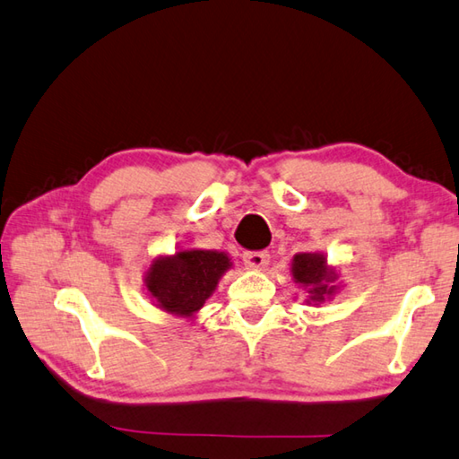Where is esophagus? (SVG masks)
<instances>
[{
  "label": "esophagus",
  "mask_w": 459,
  "mask_h": 459,
  "mask_svg": "<svg viewBox=\"0 0 459 459\" xmlns=\"http://www.w3.org/2000/svg\"><path fill=\"white\" fill-rule=\"evenodd\" d=\"M270 262V254L267 252H246L244 254V264L247 270H262Z\"/></svg>",
  "instance_id": "obj_1"
}]
</instances>
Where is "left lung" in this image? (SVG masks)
<instances>
[{"label": "left lung", "mask_w": 459, "mask_h": 459, "mask_svg": "<svg viewBox=\"0 0 459 459\" xmlns=\"http://www.w3.org/2000/svg\"><path fill=\"white\" fill-rule=\"evenodd\" d=\"M293 281L307 291V304L319 306L325 299H332L337 293L335 280L340 278L335 267L327 265V257L319 252L296 254L291 259Z\"/></svg>", "instance_id": "left-lung-1"}]
</instances>
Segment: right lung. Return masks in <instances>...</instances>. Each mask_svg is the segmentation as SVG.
Instances as JSON below:
<instances>
[{
  "label": "right lung",
  "instance_id": "obj_1",
  "mask_svg": "<svg viewBox=\"0 0 459 459\" xmlns=\"http://www.w3.org/2000/svg\"><path fill=\"white\" fill-rule=\"evenodd\" d=\"M231 265L230 255L218 249H179L174 255L155 257L143 285L155 307L194 319Z\"/></svg>",
  "mask_w": 459,
  "mask_h": 459
}]
</instances>
